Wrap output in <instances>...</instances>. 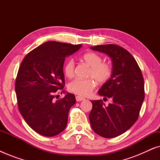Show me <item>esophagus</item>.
I'll return each mask as SVG.
<instances>
[{"label":"esophagus","mask_w":160,"mask_h":160,"mask_svg":"<svg viewBox=\"0 0 160 160\" xmlns=\"http://www.w3.org/2000/svg\"><path fill=\"white\" fill-rule=\"evenodd\" d=\"M76 101L79 102V101H82V100H85V98L81 97V96H76Z\"/></svg>","instance_id":"obj_1"}]
</instances>
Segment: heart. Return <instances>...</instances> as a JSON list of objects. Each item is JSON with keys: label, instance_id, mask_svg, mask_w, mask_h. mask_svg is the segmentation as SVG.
Segmentation results:
<instances>
[{"label": "heart", "instance_id": "1", "mask_svg": "<svg viewBox=\"0 0 160 160\" xmlns=\"http://www.w3.org/2000/svg\"><path fill=\"white\" fill-rule=\"evenodd\" d=\"M82 60L90 67L88 76L92 77L98 84H103L110 79L113 74V68L108 62H102V58L95 52H87L82 56ZM64 73L68 78H72L75 74V62L70 59L64 65ZM96 84L93 78H76L68 84V90L76 95L87 96L95 88Z\"/></svg>", "mask_w": 160, "mask_h": 160}]
</instances>
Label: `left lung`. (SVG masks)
<instances>
[{
  "label": "left lung",
  "instance_id": "8db88e82",
  "mask_svg": "<svg viewBox=\"0 0 160 160\" xmlns=\"http://www.w3.org/2000/svg\"><path fill=\"white\" fill-rule=\"evenodd\" d=\"M92 49L108 54L112 60L113 74L98 91L104 100H91L92 108L89 119L98 135L111 138L126 132L139 117L144 100V80L136 60L128 50L116 44L98 45Z\"/></svg>",
  "mask_w": 160,
  "mask_h": 160
}]
</instances>
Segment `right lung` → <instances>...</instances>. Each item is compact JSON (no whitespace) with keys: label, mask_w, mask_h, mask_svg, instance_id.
I'll return each instance as SVG.
<instances>
[{"label":"right lung","mask_w":160,"mask_h":160,"mask_svg":"<svg viewBox=\"0 0 160 160\" xmlns=\"http://www.w3.org/2000/svg\"><path fill=\"white\" fill-rule=\"evenodd\" d=\"M82 46L47 41L30 52L22 61L15 82L17 105L27 124L38 134L54 136L67 125L69 110L76 102L75 95L67 93L61 99L54 98L65 86V59Z\"/></svg>","instance_id":"right-lung-1"}]
</instances>
